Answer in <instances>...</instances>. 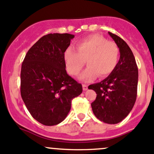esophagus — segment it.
<instances>
[{
    "instance_id": "esophagus-1",
    "label": "esophagus",
    "mask_w": 154,
    "mask_h": 154,
    "mask_svg": "<svg viewBox=\"0 0 154 154\" xmlns=\"http://www.w3.org/2000/svg\"><path fill=\"white\" fill-rule=\"evenodd\" d=\"M83 89L84 90V91H86V90L88 89V86H87L86 84H83Z\"/></svg>"
}]
</instances>
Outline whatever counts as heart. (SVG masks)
<instances>
[{"label":"heart","instance_id":"heart-1","mask_svg":"<svg viewBox=\"0 0 154 154\" xmlns=\"http://www.w3.org/2000/svg\"><path fill=\"white\" fill-rule=\"evenodd\" d=\"M67 71L72 76L78 75L86 61L88 67L80 79L90 81L97 75L104 78L115 70L119 59V49L113 42L107 41L99 35H91L77 43L76 49L68 48L64 54Z\"/></svg>","mask_w":154,"mask_h":154}]
</instances>
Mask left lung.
Masks as SVG:
<instances>
[{
	"label": "left lung",
	"instance_id": "8db88e82",
	"mask_svg": "<svg viewBox=\"0 0 154 154\" xmlns=\"http://www.w3.org/2000/svg\"><path fill=\"white\" fill-rule=\"evenodd\" d=\"M120 51L114 71L101 82L88 86L97 94L91 103L93 113L100 121L115 125L125 119L135 104L137 96L138 67L128 45L116 34L109 32Z\"/></svg>",
	"mask_w": 154,
	"mask_h": 154
}]
</instances>
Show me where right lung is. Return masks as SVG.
I'll list each match as a JSON object with an SVG mask.
<instances>
[{
  "label": "right lung",
  "mask_w": 154,
  "mask_h": 154,
  "mask_svg": "<svg viewBox=\"0 0 154 154\" xmlns=\"http://www.w3.org/2000/svg\"><path fill=\"white\" fill-rule=\"evenodd\" d=\"M74 35L50 33L32 46L21 65V95L31 116L45 126L68 116L73 98L83 87L66 70L64 54Z\"/></svg>",
  "instance_id": "right-lung-1"
}]
</instances>
